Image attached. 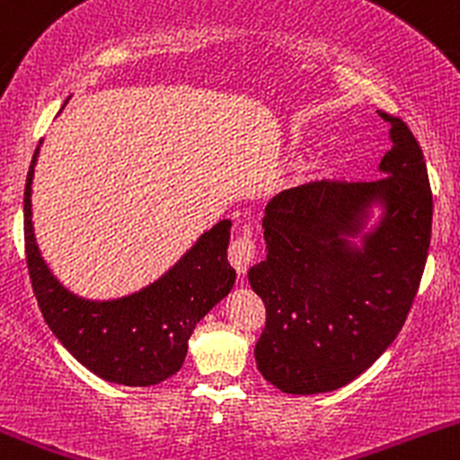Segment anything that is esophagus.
Masks as SVG:
<instances>
[{"mask_svg": "<svg viewBox=\"0 0 460 460\" xmlns=\"http://www.w3.org/2000/svg\"><path fill=\"white\" fill-rule=\"evenodd\" d=\"M254 257H257V243L252 239V230L243 228L241 234L230 243L228 261L236 270V274H245L250 265H252Z\"/></svg>", "mask_w": 460, "mask_h": 460, "instance_id": "1", "label": "esophagus"}]
</instances>
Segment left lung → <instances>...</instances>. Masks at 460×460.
Returning a JSON list of instances; mask_svg holds the SVG:
<instances>
[{"mask_svg":"<svg viewBox=\"0 0 460 460\" xmlns=\"http://www.w3.org/2000/svg\"><path fill=\"white\" fill-rule=\"evenodd\" d=\"M376 181H312L265 206L268 257L248 281L265 303L254 348L259 372L286 394L348 385L385 352L419 290L432 236V190L423 150L403 119ZM372 205L382 219L363 233ZM362 234V245L351 239Z\"/></svg>","mask_w":460,"mask_h":460,"instance_id":"left-lung-1","label":"left lung"}]
</instances>
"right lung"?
<instances>
[{
    "mask_svg": "<svg viewBox=\"0 0 460 460\" xmlns=\"http://www.w3.org/2000/svg\"><path fill=\"white\" fill-rule=\"evenodd\" d=\"M37 157L40 146L23 190V239L28 274L46 323L61 345L103 381L157 385L181 370L195 325L234 286L236 272L228 263L232 224L224 219L203 232L164 277L144 290L112 301L82 299L57 281L37 245L31 210Z\"/></svg>",
    "mask_w": 460,
    "mask_h": 460,
    "instance_id": "add662e5",
    "label": "right lung"
}]
</instances>
